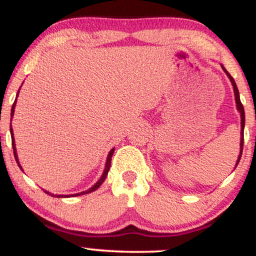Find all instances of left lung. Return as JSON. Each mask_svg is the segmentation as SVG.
I'll return each instance as SVG.
<instances>
[{
	"label": "left lung",
	"mask_w": 256,
	"mask_h": 256,
	"mask_svg": "<svg viewBox=\"0 0 256 256\" xmlns=\"http://www.w3.org/2000/svg\"><path fill=\"white\" fill-rule=\"evenodd\" d=\"M222 68L224 70V72L226 73V76H228V79L231 80V84L232 86H234V100H236V104H237V110L240 113V155H238V158H237V162H236V166L238 165L240 160V156H242V152H243V131H244V122H246V116H244V108H243V104H240V92H238V89H237V85L234 83V78L231 77V74L228 73V71L225 70V67L222 64Z\"/></svg>",
	"instance_id": "left-lung-1"
}]
</instances>
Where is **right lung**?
Here are the masks:
<instances>
[{
    "instance_id": "obj_1",
    "label": "right lung",
    "mask_w": 256,
    "mask_h": 256,
    "mask_svg": "<svg viewBox=\"0 0 256 256\" xmlns=\"http://www.w3.org/2000/svg\"><path fill=\"white\" fill-rule=\"evenodd\" d=\"M19 90H20V89H19ZM18 95H19V91H18V94H16V98H18ZM16 101H14L13 106H12V112H10V116H12V118H13V116H14V108H16ZM10 126H12V125H10ZM10 136H12V146H13L14 158H16V160L18 165H19L20 168H22V166H20V164H19V158H18V155H16V140H14V137H13V130H12V128H10ZM113 152H114V148L112 149V150L110 152V154H108V156H107V161H106V167H104V173H102L101 178H100L96 182V184L94 185V186H91L89 190H85V192H82L74 194V195H71V196H80V195H85V194H89V192H95L96 189H98V188L101 186V184L104 183V179H106V177H107V174H108V171H110V161H112V156H113ZM46 194H48V195H52V196H54V198H70V195H54V194H50V192H46Z\"/></svg>"
}]
</instances>
